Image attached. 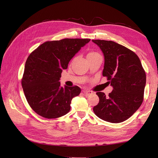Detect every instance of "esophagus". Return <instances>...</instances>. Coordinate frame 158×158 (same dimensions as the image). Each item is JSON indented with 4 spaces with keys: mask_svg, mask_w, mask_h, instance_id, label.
Returning <instances> with one entry per match:
<instances>
[{
    "mask_svg": "<svg viewBox=\"0 0 158 158\" xmlns=\"http://www.w3.org/2000/svg\"><path fill=\"white\" fill-rule=\"evenodd\" d=\"M83 92L86 95H92L93 94V92H92V91L90 90H88V89H85V90H83Z\"/></svg>",
    "mask_w": 158,
    "mask_h": 158,
    "instance_id": "esophagus-1",
    "label": "esophagus"
}]
</instances>
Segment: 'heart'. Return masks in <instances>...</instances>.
<instances>
[{
    "mask_svg": "<svg viewBox=\"0 0 158 158\" xmlns=\"http://www.w3.org/2000/svg\"><path fill=\"white\" fill-rule=\"evenodd\" d=\"M98 55V53L96 52H90L88 54V55Z\"/></svg>",
    "mask_w": 158,
    "mask_h": 158,
    "instance_id": "obj_1",
    "label": "heart"
}]
</instances>
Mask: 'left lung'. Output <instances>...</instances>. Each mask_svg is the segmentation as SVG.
<instances>
[{
  "label": "left lung",
  "mask_w": 158,
  "mask_h": 158,
  "mask_svg": "<svg viewBox=\"0 0 158 158\" xmlns=\"http://www.w3.org/2000/svg\"><path fill=\"white\" fill-rule=\"evenodd\" d=\"M92 41L103 52V76L113 88L108 96L103 92L96 93L99 102L94 107V112L103 121L122 123L130 118L142 103L146 73L137 55L125 46L112 41Z\"/></svg>",
  "instance_id": "1"
}]
</instances>
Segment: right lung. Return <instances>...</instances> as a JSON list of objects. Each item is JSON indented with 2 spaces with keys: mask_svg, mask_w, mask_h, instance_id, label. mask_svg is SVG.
I'll list each match as a JSON object with an SVG mask.
<instances>
[{
  "mask_svg": "<svg viewBox=\"0 0 158 158\" xmlns=\"http://www.w3.org/2000/svg\"><path fill=\"white\" fill-rule=\"evenodd\" d=\"M89 41L66 38L46 41L27 57L22 85L27 103L39 115L55 118L69 112L72 99L81 89L77 85L61 87L59 80L72 58Z\"/></svg>",
  "mask_w": 158,
  "mask_h": 158,
  "instance_id": "right-lung-1",
  "label": "right lung"
}]
</instances>
